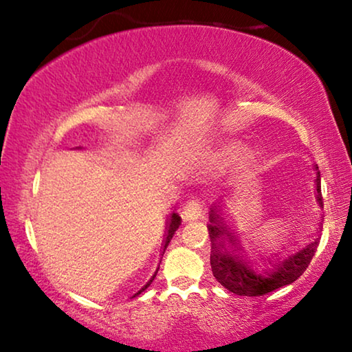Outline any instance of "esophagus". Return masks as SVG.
Masks as SVG:
<instances>
[{
    "instance_id": "34e87169",
    "label": "esophagus",
    "mask_w": 352,
    "mask_h": 352,
    "mask_svg": "<svg viewBox=\"0 0 352 352\" xmlns=\"http://www.w3.org/2000/svg\"><path fill=\"white\" fill-rule=\"evenodd\" d=\"M181 216H182V219H184V221L199 219L201 216V210H200L199 204H195V201H187V204L182 206Z\"/></svg>"
}]
</instances>
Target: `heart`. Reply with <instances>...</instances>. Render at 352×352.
Wrapping results in <instances>:
<instances>
[{
  "mask_svg": "<svg viewBox=\"0 0 352 352\" xmlns=\"http://www.w3.org/2000/svg\"><path fill=\"white\" fill-rule=\"evenodd\" d=\"M239 151H240L239 144L230 142V144H226L223 147L216 148V151H211L206 158H208L211 163H214V165L226 166L239 155Z\"/></svg>",
  "mask_w": 352,
  "mask_h": 352,
  "instance_id": "1",
  "label": "heart"
}]
</instances>
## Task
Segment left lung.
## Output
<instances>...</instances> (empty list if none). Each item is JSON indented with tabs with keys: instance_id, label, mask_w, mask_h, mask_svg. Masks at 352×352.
<instances>
[{
	"instance_id": "obj_1",
	"label": "left lung",
	"mask_w": 352,
	"mask_h": 352,
	"mask_svg": "<svg viewBox=\"0 0 352 352\" xmlns=\"http://www.w3.org/2000/svg\"><path fill=\"white\" fill-rule=\"evenodd\" d=\"M316 199L320 208V173L316 165ZM226 211V200H218L210 208V223L206 224L211 242V271L221 285L240 296H261L269 292L290 285L302 276L309 266L317 247L319 230L309 235L305 242H287L280 247L259 252L256 256L240 243L239 235L229 226V214Z\"/></svg>"
}]
</instances>
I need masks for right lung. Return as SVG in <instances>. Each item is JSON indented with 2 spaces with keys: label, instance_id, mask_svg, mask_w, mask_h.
<instances>
[{
  "label": "right lung",
  "instance_id": "obj_1",
  "mask_svg": "<svg viewBox=\"0 0 352 352\" xmlns=\"http://www.w3.org/2000/svg\"><path fill=\"white\" fill-rule=\"evenodd\" d=\"M179 226H181V216L177 214V213H175V211H173V213H171V218H170V223H168V229H166V237H165V242H163V253H165V250H166V247H168V243L171 242L173 235H175V232L177 230V228H179ZM157 272H158V269H157ZM157 272L153 274L151 280H148V282L146 283V285H144V287L141 288V290H139L138 293H134L133 298H136L138 295H141V293H142L144 290H146V288H147L148 285H151L152 280H153V278H155V276H157Z\"/></svg>",
  "mask_w": 352,
  "mask_h": 352
}]
</instances>
